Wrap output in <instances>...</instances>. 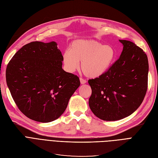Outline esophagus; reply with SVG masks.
<instances>
[{"mask_svg":"<svg viewBox=\"0 0 158 158\" xmlns=\"http://www.w3.org/2000/svg\"><path fill=\"white\" fill-rule=\"evenodd\" d=\"M80 81L81 84H84L86 83V80L82 78H80Z\"/></svg>","mask_w":158,"mask_h":158,"instance_id":"34e87169","label":"esophagus"}]
</instances>
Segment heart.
<instances>
[{
    "instance_id": "b5f03b06",
    "label": "heart",
    "mask_w": 158,
    "mask_h": 158,
    "mask_svg": "<svg viewBox=\"0 0 158 158\" xmlns=\"http://www.w3.org/2000/svg\"><path fill=\"white\" fill-rule=\"evenodd\" d=\"M116 53L111 45H105L95 40H78L72 43L70 49L63 54V61L66 70L73 73L78 68L89 78L103 75L111 67Z\"/></svg>"
}]
</instances>
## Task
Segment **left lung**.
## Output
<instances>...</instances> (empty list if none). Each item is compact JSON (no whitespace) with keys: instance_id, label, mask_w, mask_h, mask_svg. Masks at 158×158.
I'll list each match as a JSON object with an SVG mask.
<instances>
[{"instance_id":"left-lung-1","label":"left lung","mask_w":158,"mask_h":158,"mask_svg":"<svg viewBox=\"0 0 158 158\" xmlns=\"http://www.w3.org/2000/svg\"><path fill=\"white\" fill-rule=\"evenodd\" d=\"M119 41L123 49L118 59L103 75L88 80L92 88L89 106L103 121L131 115L142 103L148 88L146 54L130 41Z\"/></svg>"}]
</instances>
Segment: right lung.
Segmentation results:
<instances>
[{"instance_id": "obj_1", "label": "right lung", "mask_w": 158, "mask_h": 158, "mask_svg": "<svg viewBox=\"0 0 158 158\" xmlns=\"http://www.w3.org/2000/svg\"><path fill=\"white\" fill-rule=\"evenodd\" d=\"M62 61L56 42L33 41L8 64V88L18 109L31 120L49 123L60 117L80 86L79 78L62 69Z\"/></svg>"}]
</instances>
